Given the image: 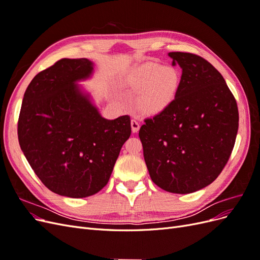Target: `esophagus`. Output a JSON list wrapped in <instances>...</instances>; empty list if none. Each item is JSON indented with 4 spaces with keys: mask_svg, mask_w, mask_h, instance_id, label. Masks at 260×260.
<instances>
[{
    "mask_svg": "<svg viewBox=\"0 0 260 260\" xmlns=\"http://www.w3.org/2000/svg\"><path fill=\"white\" fill-rule=\"evenodd\" d=\"M131 129L133 133H137L140 130V123L136 119L131 120Z\"/></svg>",
    "mask_w": 260,
    "mask_h": 260,
    "instance_id": "obj_1",
    "label": "esophagus"
}]
</instances>
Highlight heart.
Wrapping results in <instances>:
<instances>
[{
  "instance_id": "heart-1",
  "label": "heart",
  "mask_w": 260,
  "mask_h": 260,
  "mask_svg": "<svg viewBox=\"0 0 260 260\" xmlns=\"http://www.w3.org/2000/svg\"><path fill=\"white\" fill-rule=\"evenodd\" d=\"M123 83L140 93L138 105L142 112L157 115L175 101L180 85V75L172 67L149 61L124 77Z\"/></svg>"
}]
</instances>
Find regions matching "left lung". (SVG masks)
I'll return each mask as SVG.
<instances>
[{
  "label": "left lung",
  "instance_id": "8db88e82",
  "mask_svg": "<svg viewBox=\"0 0 260 260\" xmlns=\"http://www.w3.org/2000/svg\"><path fill=\"white\" fill-rule=\"evenodd\" d=\"M182 69L175 101L139 131L149 177L162 190L187 194L217 179L239 129L237 101L218 70L191 53L171 52Z\"/></svg>",
  "mask_w": 260,
  "mask_h": 260
}]
</instances>
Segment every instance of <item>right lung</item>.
<instances>
[{
	"mask_svg": "<svg viewBox=\"0 0 260 260\" xmlns=\"http://www.w3.org/2000/svg\"><path fill=\"white\" fill-rule=\"evenodd\" d=\"M88 58H62L39 73L23 94L18 119L21 151L42 183L61 196L100 192L131 135L129 116L105 119L78 84L93 75Z\"/></svg>",
	"mask_w": 260,
	"mask_h": 260,
	"instance_id": "obj_1",
	"label": "right lung"
}]
</instances>
